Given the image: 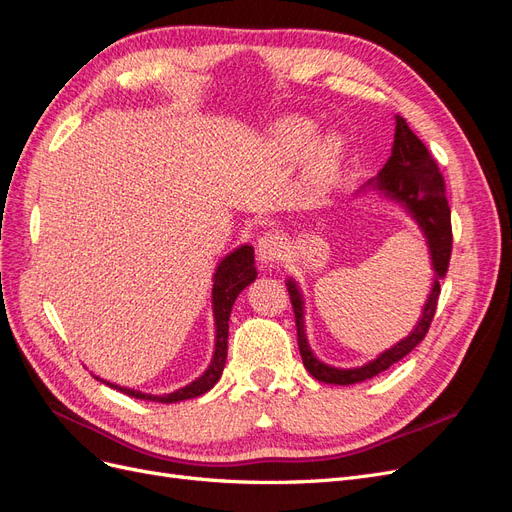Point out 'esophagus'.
<instances>
[{"label":"esophagus","instance_id":"34e87169","mask_svg":"<svg viewBox=\"0 0 512 512\" xmlns=\"http://www.w3.org/2000/svg\"><path fill=\"white\" fill-rule=\"evenodd\" d=\"M284 254V241L275 232H265L256 243V256L262 262H277Z\"/></svg>","mask_w":512,"mask_h":512}]
</instances>
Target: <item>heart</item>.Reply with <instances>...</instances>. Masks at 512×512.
Masks as SVG:
<instances>
[{"instance_id":"heart-1","label":"heart","mask_w":512,"mask_h":512,"mask_svg":"<svg viewBox=\"0 0 512 512\" xmlns=\"http://www.w3.org/2000/svg\"><path fill=\"white\" fill-rule=\"evenodd\" d=\"M316 123L305 117H288L280 121L273 130V138L286 156L297 158L312 147L316 141ZM339 162V141L337 138H324L314 149L312 156V179L318 185L329 183Z\"/></svg>"}]
</instances>
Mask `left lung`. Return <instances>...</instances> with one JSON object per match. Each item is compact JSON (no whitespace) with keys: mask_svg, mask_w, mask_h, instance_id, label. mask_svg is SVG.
<instances>
[{"mask_svg":"<svg viewBox=\"0 0 512 512\" xmlns=\"http://www.w3.org/2000/svg\"><path fill=\"white\" fill-rule=\"evenodd\" d=\"M369 188L380 190L386 198L397 200L404 207L410 218L421 226L423 235L427 239L429 256H431V269H433V286L423 307V316L416 322L414 331L397 342L393 348L384 350L378 359L365 363L363 367L352 369H339L327 363L318 361L312 348L307 344L305 335V322H303V294L294 280H288V294L294 309V320H297V337H299V350L305 369L316 380L327 384H356L382 374L393 363L401 361L408 352H412L418 344L423 342L429 324L433 320L440 297V280L448 271V262H451L453 252V230H451V209H448L444 179L438 170L436 160L431 158L427 147L421 143L410 128L404 117L395 115V141L391 158L386 160L378 177L367 183ZM365 185V188H367Z\"/></svg>","mask_w":512,"mask_h":512,"instance_id":"1","label":"left lung"}]
</instances>
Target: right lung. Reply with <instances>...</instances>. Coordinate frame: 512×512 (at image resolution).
<instances>
[{
	"label": "right lung",
	"instance_id": "right-lung-1",
	"mask_svg": "<svg viewBox=\"0 0 512 512\" xmlns=\"http://www.w3.org/2000/svg\"><path fill=\"white\" fill-rule=\"evenodd\" d=\"M256 280V267H254V247L252 245H241L235 252H230L220 265L215 269L213 275V292H211V301H213V318H215V350H213V359L209 367L203 371V376H198L194 382H190L183 389H177L175 393L168 395H149L141 393L134 389H126V386H117L113 382L104 384L113 386V389L126 393L134 399H147V401H160V404H175V401L183 399H192L207 393L213 389L215 382L220 380L224 365H226V354H228V320L232 305H235V299L239 297V292L250 286ZM100 380V378H98Z\"/></svg>",
	"mask_w": 512,
	"mask_h": 512
}]
</instances>
